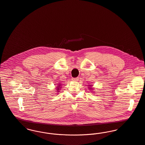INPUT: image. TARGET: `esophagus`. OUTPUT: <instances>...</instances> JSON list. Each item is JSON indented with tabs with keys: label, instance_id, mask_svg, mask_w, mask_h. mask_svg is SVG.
Returning a JSON list of instances; mask_svg holds the SVG:
<instances>
[{
	"label": "esophagus",
	"instance_id": "obj_1",
	"mask_svg": "<svg viewBox=\"0 0 145 145\" xmlns=\"http://www.w3.org/2000/svg\"><path fill=\"white\" fill-rule=\"evenodd\" d=\"M78 77H77V78H72V80L73 81H74V82H77L78 80Z\"/></svg>",
	"mask_w": 145,
	"mask_h": 145
}]
</instances>
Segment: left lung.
Returning <instances> with one entry per match:
<instances>
[{"instance_id": "8db88e82", "label": "left lung", "mask_w": 145, "mask_h": 145, "mask_svg": "<svg viewBox=\"0 0 145 145\" xmlns=\"http://www.w3.org/2000/svg\"><path fill=\"white\" fill-rule=\"evenodd\" d=\"M91 86V85H90V86ZM89 89H91V88H90V87H89Z\"/></svg>"}]
</instances>
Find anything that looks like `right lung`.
<instances>
[{"instance_id":"obj_1","label":"right lung","mask_w":145,"mask_h":145,"mask_svg":"<svg viewBox=\"0 0 145 145\" xmlns=\"http://www.w3.org/2000/svg\"><path fill=\"white\" fill-rule=\"evenodd\" d=\"M60 88H61V84H59V85H58V86H57V89H56V90H57V91H58L59 89H60Z\"/></svg>"}]
</instances>
